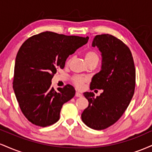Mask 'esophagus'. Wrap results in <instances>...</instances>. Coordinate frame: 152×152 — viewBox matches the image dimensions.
I'll use <instances>...</instances> for the list:
<instances>
[{
  "label": "esophagus",
  "instance_id": "1",
  "mask_svg": "<svg viewBox=\"0 0 152 152\" xmlns=\"http://www.w3.org/2000/svg\"><path fill=\"white\" fill-rule=\"evenodd\" d=\"M76 97H81L82 96V94H80L79 92H76Z\"/></svg>",
  "mask_w": 152,
  "mask_h": 152
}]
</instances>
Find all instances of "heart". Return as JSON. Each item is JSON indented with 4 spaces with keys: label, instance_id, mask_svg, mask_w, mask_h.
Segmentation results:
<instances>
[{
    "label": "heart",
    "instance_id": "b5f03b06",
    "mask_svg": "<svg viewBox=\"0 0 152 152\" xmlns=\"http://www.w3.org/2000/svg\"><path fill=\"white\" fill-rule=\"evenodd\" d=\"M85 59H86V61L88 64L93 62H99V56L98 53L95 51V50H89L86 51V53H85ZM71 58L68 60L67 64H69L71 62ZM86 81H87V78L83 77V76H77L76 75V76H74L72 77V82L78 89H81V88H83Z\"/></svg>",
    "mask_w": 152,
    "mask_h": 152
}]
</instances>
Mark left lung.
Instances as JSON below:
<instances>
[{
  "label": "left lung",
  "instance_id": "8db88e82",
  "mask_svg": "<svg viewBox=\"0 0 152 152\" xmlns=\"http://www.w3.org/2000/svg\"><path fill=\"white\" fill-rule=\"evenodd\" d=\"M92 46L102 52V70L92 78L90 89H103L99 96L83 94L88 106L81 114L90 128L103 130L121 117L129 105L135 89L136 69L132 52L123 41L111 34L97 35Z\"/></svg>",
  "mask_w": 152,
  "mask_h": 152
}]
</instances>
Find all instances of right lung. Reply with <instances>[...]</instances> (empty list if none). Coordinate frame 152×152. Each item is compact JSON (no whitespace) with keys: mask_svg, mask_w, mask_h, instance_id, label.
<instances>
[{"mask_svg":"<svg viewBox=\"0 0 152 152\" xmlns=\"http://www.w3.org/2000/svg\"><path fill=\"white\" fill-rule=\"evenodd\" d=\"M88 40L46 31L28 38L19 48L13 87L22 113L31 123L46 127L58 121L63 104L74 96L75 89L67 84L54 90L51 79Z\"/></svg>","mask_w":152,"mask_h":152,"instance_id":"add662e5","label":"right lung"}]
</instances>
